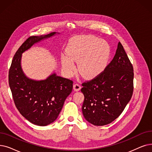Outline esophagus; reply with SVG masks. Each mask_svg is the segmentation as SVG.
<instances>
[{
	"mask_svg": "<svg viewBox=\"0 0 152 152\" xmlns=\"http://www.w3.org/2000/svg\"><path fill=\"white\" fill-rule=\"evenodd\" d=\"M73 88H74V89H75L76 91H80V90L81 89V85H80V84L76 83V84H74Z\"/></svg>",
	"mask_w": 152,
	"mask_h": 152,
	"instance_id": "34e87169",
	"label": "esophagus"
}]
</instances>
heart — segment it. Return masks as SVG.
Instances as JSON below:
<instances>
[{"instance_id":"1","label":"heart","mask_w":152,"mask_h":152,"mask_svg":"<svg viewBox=\"0 0 152 152\" xmlns=\"http://www.w3.org/2000/svg\"><path fill=\"white\" fill-rule=\"evenodd\" d=\"M67 55L62 56L64 69L69 73L75 70L74 61L78 62L79 70L84 77L95 76L107 66L110 55L107 42L92 35L79 36L68 44Z\"/></svg>"}]
</instances>
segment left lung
Instances as JSON below:
<instances>
[{"instance_id":"1","label":"left lung","mask_w":152,"mask_h":152,"mask_svg":"<svg viewBox=\"0 0 152 152\" xmlns=\"http://www.w3.org/2000/svg\"><path fill=\"white\" fill-rule=\"evenodd\" d=\"M134 68L118 43L113 60L100 74L82 83L84 118L97 126L111 123L130 101L134 91Z\"/></svg>"}]
</instances>
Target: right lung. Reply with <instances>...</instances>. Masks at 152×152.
<instances>
[{
	"mask_svg": "<svg viewBox=\"0 0 152 152\" xmlns=\"http://www.w3.org/2000/svg\"><path fill=\"white\" fill-rule=\"evenodd\" d=\"M54 34L28 38L16 51L9 71V84L17 109L26 119L39 126L56 119L72 90L73 81L55 74L43 81L30 80L23 74L20 60L22 53L34 43Z\"/></svg>",
	"mask_w": 152,
	"mask_h": 152,
	"instance_id": "obj_1",
	"label": "right lung"
}]
</instances>
